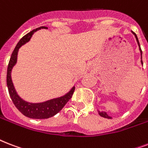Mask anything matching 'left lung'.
<instances>
[{"mask_svg": "<svg viewBox=\"0 0 148 148\" xmlns=\"http://www.w3.org/2000/svg\"><path fill=\"white\" fill-rule=\"evenodd\" d=\"M132 33L134 34V35L135 36V38H136V40H137V42H138V46H139V50H140V55H141V59H142V51H141V49H140V44H139V40H138V37H137V35H136V34L134 33V32H133L132 31ZM141 61V64H143V61L142 60H140ZM98 114L100 116H101V117H105V118H108V119H110V118H112L111 117H110L109 115H108V114L105 112V111H100V110H98Z\"/></svg>", "mask_w": 148, "mask_h": 148, "instance_id": "left-lung-1", "label": "left lung"}]
</instances>
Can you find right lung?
<instances>
[{"mask_svg":"<svg viewBox=\"0 0 148 148\" xmlns=\"http://www.w3.org/2000/svg\"><path fill=\"white\" fill-rule=\"evenodd\" d=\"M40 29H47V27H40L38 28L34 29L30 33L27 34L26 35L24 36L20 40L19 42L17 43V46L15 47L10 57V61L8 64V71H7V85H8L9 95L13 103L20 112L22 113L24 116L30 117V118H33V119H47L57 114L64 107L65 104L67 103V101L71 98L72 95L74 92V89H75V87H73L69 92L62 97L51 99L49 101L41 102V103H29L24 101L17 95V91L13 84L12 80H11V71H12L13 67L17 63L18 50L22 45L28 42L34 32Z\"/></svg>","mask_w":148,"mask_h":148,"instance_id":"add662e5","label":"right lung"}]
</instances>
